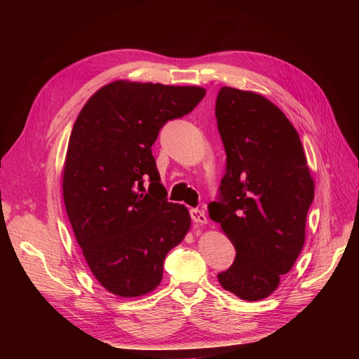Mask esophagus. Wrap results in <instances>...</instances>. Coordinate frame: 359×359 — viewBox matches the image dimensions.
<instances>
[{
  "instance_id": "1",
  "label": "esophagus",
  "mask_w": 359,
  "mask_h": 359,
  "mask_svg": "<svg viewBox=\"0 0 359 359\" xmlns=\"http://www.w3.org/2000/svg\"><path fill=\"white\" fill-rule=\"evenodd\" d=\"M190 217H191V220L196 223V224H206V223H208V219H206L205 212L201 211V210H196V208L190 210Z\"/></svg>"
}]
</instances>
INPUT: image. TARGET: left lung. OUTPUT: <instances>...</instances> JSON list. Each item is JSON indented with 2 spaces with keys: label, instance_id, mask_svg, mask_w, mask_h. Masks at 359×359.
<instances>
[{
  "label": "left lung",
  "instance_id": "obj_1",
  "mask_svg": "<svg viewBox=\"0 0 359 359\" xmlns=\"http://www.w3.org/2000/svg\"><path fill=\"white\" fill-rule=\"evenodd\" d=\"M215 118L226 173L220 202L208 210L236 250L217 278L238 298L259 301L278 287L301 253L314 182L295 127L264 95L223 86Z\"/></svg>",
  "mask_w": 359,
  "mask_h": 359
}]
</instances>
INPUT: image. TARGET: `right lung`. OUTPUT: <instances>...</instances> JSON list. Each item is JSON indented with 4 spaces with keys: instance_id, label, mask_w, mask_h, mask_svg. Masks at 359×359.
<instances>
[{
    "instance_id": "1",
    "label": "right lung",
    "mask_w": 359,
    "mask_h": 359,
    "mask_svg": "<svg viewBox=\"0 0 359 359\" xmlns=\"http://www.w3.org/2000/svg\"><path fill=\"white\" fill-rule=\"evenodd\" d=\"M205 93L202 86L115 81L76 118L62 198L86 264L114 295L154 290L169 250L190 231L189 210L166 199L151 147L160 128L191 112Z\"/></svg>"
}]
</instances>
